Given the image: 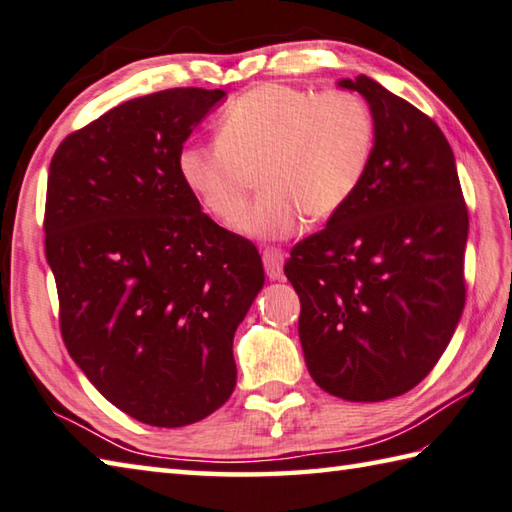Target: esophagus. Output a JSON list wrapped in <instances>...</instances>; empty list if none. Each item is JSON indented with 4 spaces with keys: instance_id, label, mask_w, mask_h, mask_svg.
I'll return each mask as SVG.
<instances>
[{
    "instance_id": "obj_1",
    "label": "esophagus",
    "mask_w": 512,
    "mask_h": 512,
    "mask_svg": "<svg viewBox=\"0 0 512 512\" xmlns=\"http://www.w3.org/2000/svg\"><path fill=\"white\" fill-rule=\"evenodd\" d=\"M284 253L280 248H266L264 250V268H266V275L271 277V280H280L282 273H284Z\"/></svg>"
}]
</instances>
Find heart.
<instances>
[{"instance_id": "1", "label": "heart", "mask_w": 512, "mask_h": 512, "mask_svg": "<svg viewBox=\"0 0 512 512\" xmlns=\"http://www.w3.org/2000/svg\"><path fill=\"white\" fill-rule=\"evenodd\" d=\"M376 125L358 94H322L257 85L237 96L219 120V138L185 145L183 183L212 217L232 224L259 176L262 197L237 228L255 239H284L304 219L327 221L353 199L374 154Z\"/></svg>"}]
</instances>
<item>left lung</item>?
I'll return each mask as SVG.
<instances>
[{"mask_svg": "<svg viewBox=\"0 0 512 512\" xmlns=\"http://www.w3.org/2000/svg\"><path fill=\"white\" fill-rule=\"evenodd\" d=\"M338 87L376 125L365 181L284 264L300 342L324 392L376 403L410 392L452 340L466 304L468 208L439 125L367 76Z\"/></svg>", "mask_w": 512, "mask_h": 512, "instance_id": "1", "label": "left lung"}]
</instances>
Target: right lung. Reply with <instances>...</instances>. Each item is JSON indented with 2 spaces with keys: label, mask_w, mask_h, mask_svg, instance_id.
<instances>
[{
  "label": "right lung",
  "mask_w": 512,
  "mask_h": 512,
  "mask_svg": "<svg viewBox=\"0 0 512 512\" xmlns=\"http://www.w3.org/2000/svg\"><path fill=\"white\" fill-rule=\"evenodd\" d=\"M226 96L165 89L69 134L49 167L44 246L71 358L120 412L197 423L237 383L232 338L264 286L248 239L217 226L179 154Z\"/></svg>",
  "instance_id": "right-lung-1"
}]
</instances>
